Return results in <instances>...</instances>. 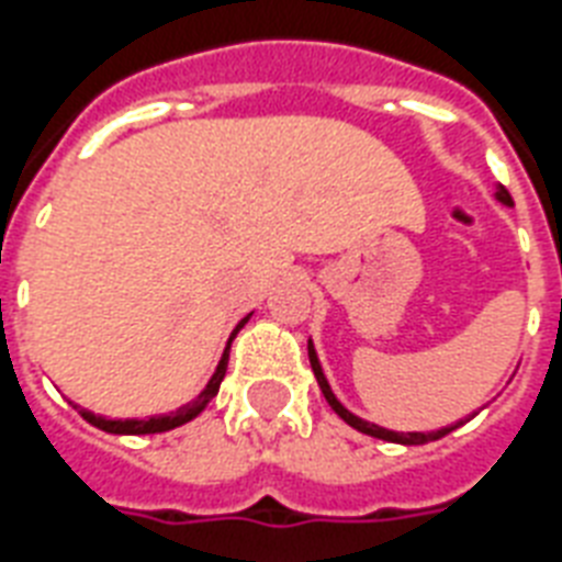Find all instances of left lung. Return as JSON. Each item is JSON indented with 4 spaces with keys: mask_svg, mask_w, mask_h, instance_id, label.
<instances>
[{
    "mask_svg": "<svg viewBox=\"0 0 562 562\" xmlns=\"http://www.w3.org/2000/svg\"><path fill=\"white\" fill-rule=\"evenodd\" d=\"M496 198L505 206H514V198H510V192H507L505 187H498L496 189ZM308 361H312V370H315V379L317 384H321V391H324L326 402L333 405V411L338 414V417L347 423V426H352L356 431H361V435H370V437H379V440H387V443H405V446H423V443H431V440H440V437H446L449 431H454V428L461 426V423H454V426H446V428H437V431H391V428H382V426H375V423H368V419H361L356 417L352 411H347L338 402V396L333 393V387H329V382H326V375H324V368H321V361H317V352H315V344L308 341Z\"/></svg>",
    "mask_w": 562,
    "mask_h": 562,
    "instance_id": "obj_1",
    "label": "left lung"
}]
</instances>
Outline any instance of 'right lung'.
I'll return each mask as SVG.
<instances>
[{
    "label": "right lung",
    "instance_id": "add662e5",
    "mask_svg": "<svg viewBox=\"0 0 562 562\" xmlns=\"http://www.w3.org/2000/svg\"><path fill=\"white\" fill-rule=\"evenodd\" d=\"M247 317L236 326V329H233V335H229L227 347H224V356H221L218 368H215L212 379L206 382V387H203V391L198 393V396H194L189 405H183V408L171 411V414H160V417H148V419H110V417H99V414H92V411H87V408H78L75 402L72 405L81 411V417L87 419L90 426L101 428V431H110V435H157V431H171V428L183 426V423H189V419L198 417V414H201V411L206 408L212 400H215V393H218V387H221V379H224V373H227L229 344H233V338L238 335V329L247 324Z\"/></svg>",
    "mask_w": 562,
    "mask_h": 562
}]
</instances>
